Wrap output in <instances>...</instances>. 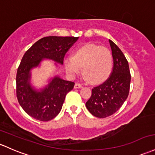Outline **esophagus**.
I'll list each match as a JSON object with an SVG mask.
<instances>
[{
  "label": "esophagus",
  "mask_w": 155,
  "mask_h": 155,
  "mask_svg": "<svg viewBox=\"0 0 155 155\" xmlns=\"http://www.w3.org/2000/svg\"><path fill=\"white\" fill-rule=\"evenodd\" d=\"M74 87L75 88H81V87H82V85H81V84H79V83H76V84H75Z\"/></svg>",
  "instance_id": "34e87169"
}]
</instances>
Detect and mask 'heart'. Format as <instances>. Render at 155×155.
I'll return each instance as SVG.
<instances>
[{"label":"heart","instance_id":"heart-1","mask_svg":"<svg viewBox=\"0 0 155 155\" xmlns=\"http://www.w3.org/2000/svg\"><path fill=\"white\" fill-rule=\"evenodd\" d=\"M64 62L69 75L74 76L79 74L82 66L87 79L93 83L102 82L107 79L113 68L110 51L94 43H86L78 48L74 57H67Z\"/></svg>","mask_w":155,"mask_h":155}]
</instances>
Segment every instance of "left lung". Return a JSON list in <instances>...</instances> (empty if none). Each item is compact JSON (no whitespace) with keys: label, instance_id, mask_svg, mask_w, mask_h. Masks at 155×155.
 Listing matches in <instances>:
<instances>
[{"label":"left lung","instance_id":"left-lung-1","mask_svg":"<svg viewBox=\"0 0 155 155\" xmlns=\"http://www.w3.org/2000/svg\"><path fill=\"white\" fill-rule=\"evenodd\" d=\"M113 58L111 74L104 82L92 89L86 107L97 118L110 116L120 109L130 92L131 74L128 61L120 49L109 40Z\"/></svg>","mask_w":155,"mask_h":155}]
</instances>
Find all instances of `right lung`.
Listing matches in <instances>:
<instances>
[{"instance_id": "1", "label": "right lung", "mask_w": 155, "mask_h": 155, "mask_svg": "<svg viewBox=\"0 0 155 155\" xmlns=\"http://www.w3.org/2000/svg\"><path fill=\"white\" fill-rule=\"evenodd\" d=\"M79 37L49 36L40 39L25 53L18 68L16 94L23 110L31 117L48 121L61 111L66 95L73 90L75 83L55 76L41 91L30 85V71L37 67L42 59H51L63 64L68 51Z\"/></svg>"}]
</instances>
